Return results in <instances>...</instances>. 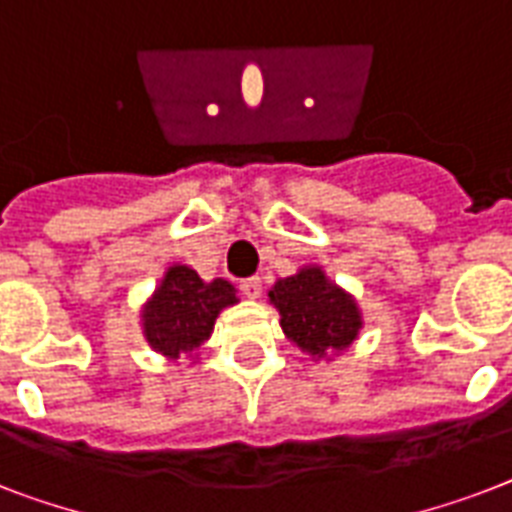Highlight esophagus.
<instances>
[{
  "label": "esophagus",
  "instance_id": "obj_1",
  "mask_svg": "<svg viewBox=\"0 0 512 512\" xmlns=\"http://www.w3.org/2000/svg\"><path fill=\"white\" fill-rule=\"evenodd\" d=\"M241 292H244L249 300H257V297L263 295V279H260V276L244 279V281H241Z\"/></svg>",
  "mask_w": 512,
  "mask_h": 512
}]
</instances>
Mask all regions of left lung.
Segmentation results:
<instances>
[{
  "instance_id": "left-lung-1",
  "label": "left lung",
  "mask_w": 512,
  "mask_h": 512,
  "mask_svg": "<svg viewBox=\"0 0 512 512\" xmlns=\"http://www.w3.org/2000/svg\"><path fill=\"white\" fill-rule=\"evenodd\" d=\"M281 332L311 361H335L358 340L364 313L348 289L329 279L324 265H303L268 289Z\"/></svg>"
}]
</instances>
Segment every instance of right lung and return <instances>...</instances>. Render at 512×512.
Returning <instances> with one entry per match:
<instances>
[{"label":"right lung","mask_w":512,"mask_h":512,"mask_svg":"<svg viewBox=\"0 0 512 512\" xmlns=\"http://www.w3.org/2000/svg\"><path fill=\"white\" fill-rule=\"evenodd\" d=\"M239 303V289L225 279L204 281L191 265L172 263L143 308L140 332L148 348L167 361L191 358L196 364L201 345L212 337L217 316Z\"/></svg>","instance_id":"1"}]
</instances>
